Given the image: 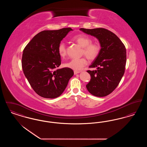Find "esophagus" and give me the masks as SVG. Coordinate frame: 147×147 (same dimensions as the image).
Masks as SVG:
<instances>
[{
    "label": "esophagus",
    "instance_id": "esophagus-1",
    "mask_svg": "<svg viewBox=\"0 0 147 147\" xmlns=\"http://www.w3.org/2000/svg\"><path fill=\"white\" fill-rule=\"evenodd\" d=\"M80 73V71H76V70H74V74L76 75V74H78V73Z\"/></svg>",
    "mask_w": 147,
    "mask_h": 147
}]
</instances>
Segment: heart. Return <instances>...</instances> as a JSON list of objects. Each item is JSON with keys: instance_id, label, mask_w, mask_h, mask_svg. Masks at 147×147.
<instances>
[{"instance_id": "1", "label": "heart", "mask_w": 147, "mask_h": 147, "mask_svg": "<svg viewBox=\"0 0 147 147\" xmlns=\"http://www.w3.org/2000/svg\"><path fill=\"white\" fill-rule=\"evenodd\" d=\"M72 40L77 42L83 47L82 54L89 59L94 60L98 57L101 52V46L98 42H92L91 37L84 34L76 35L72 38ZM58 51L59 55L64 57L67 55V49L65 43H59L58 46ZM88 61L84 57L80 58H73L69 62L65 63V67L76 71H80L83 69L87 64Z\"/></svg>"}]
</instances>
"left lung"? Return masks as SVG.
I'll return each mask as SVG.
<instances>
[{"instance_id": "1", "label": "left lung", "mask_w": 147, "mask_h": 147, "mask_svg": "<svg viewBox=\"0 0 147 147\" xmlns=\"http://www.w3.org/2000/svg\"><path fill=\"white\" fill-rule=\"evenodd\" d=\"M80 30L97 38L101 47L99 55L89 66L96 68V70L87 71L91 79L86 87L95 96H106L116 88L125 73V46L116 35L107 29L81 28Z\"/></svg>"}]
</instances>
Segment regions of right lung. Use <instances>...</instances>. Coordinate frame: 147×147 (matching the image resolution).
I'll list each match as a JSON object with an SVG mask.
<instances>
[{
  "mask_svg": "<svg viewBox=\"0 0 147 147\" xmlns=\"http://www.w3.org/2000/svg\"><path fill=\"white\" fill-rule=\"evenodd\" d=\"M72 30L68 28L42 31L35 35L23 51L24 73L35 92L41 97L59 96L74 75L69 68L55 70L61 64L58 46Z\"/></svg>",
  "mask_w": 147,
  "mask_h": 147,
  "instance_id": "right-lung-1",
  "label": "right lung"
}]
</instances>
